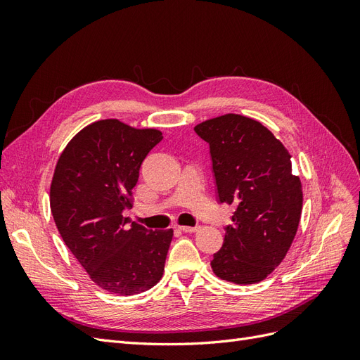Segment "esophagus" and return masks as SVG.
I'll use <instances>...</instances> for the list:
<instances>
[{
    "label": "esophagus",
    "mask_w": 360,
    "mask_h": 360,
    "mask_svg": "<svg viewBox=\"0 0 360 360\" xmlns=\"http://www.w3.org/2000/svg\"><path fill=\"white\" fill-rule=\"evenodd\" d=\"M180 231L183 233H195L198 230V226H188V225H180Z\"/></svg>",
    "instance_id": "1"
}]
</instances>
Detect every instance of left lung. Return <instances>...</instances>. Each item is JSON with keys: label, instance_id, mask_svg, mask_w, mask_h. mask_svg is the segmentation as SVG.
<instances>
[{"label": "left lung", "instance_id": "obj_1", "mask_svg": "<svg viewBox=\"0 0 360 360\" xmlns=\"http://www.w3.org/2000/svg\"><path fill=\"white\" fill-rule=\"evenodd\" d=\"M193 130L210 148L217 202L236 207L212 269L234 284H255L281 264L297 233L303 193L291 156L267 127L243 115L216 117Z\"/></svg>", "mask_w": 360, "mask_h": 360}]
</instances>
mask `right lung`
<instances>
[{
  "label": "right lung",
  "instance_id": "add662e5",
  "mask_svg": "<svg viewBox=\"0 0 360 360\" xmlns=\"http://www.w3.org/2000/svg\"><path fill=\"white\" fill-rule=\"evenodd\" d=\"M156 129L102 120L63 150L51 183V212L64 243L101 288L132 296L162 278L172 230H147L129 217L132 189Z\"/></svg>",
  "mask_w": 360,
  "mask_h": 360
}]
</instances>
